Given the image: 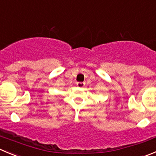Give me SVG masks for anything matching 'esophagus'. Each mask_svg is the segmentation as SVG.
I'll return each mask as SVG.
<instances>
[{"label": "esophagus", "mask_w": 156, "mask_h": 156, "mask_svg": "<svg viewBox=\"0 0 156 156\" xmlns=\"http://www.w3.org/2000/svg\"><path fill=\"white\" fill-rule=\"evenodd\" d=\"M76 85L78 88H83V87L85 85V82H77Z\"/></svg>", "instance_id": "1"}]
</instances>
